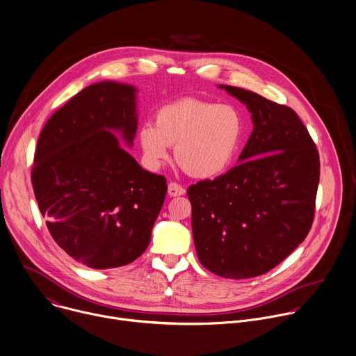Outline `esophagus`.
<instances>
[{"instance_id": "34e87169", "label": "esophagus", "mask_w": 356, "mask_h": 356, "mask_svg": "<svg viewBox=\"0 0 356 356\" xmlns=\"http://www.w3.org/2000/svg\"><path fill=\"white\" fill-rule=\"evenodd\" d=\"M184 193H186V190H184V187H181L180 184H177V183H175V181L169 183V186H168V194H169L170 197L183 195Z\"/></svg>"}]
</instances>
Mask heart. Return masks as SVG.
Instances as JSON below:
<instances>
[{"label":"heart","mask_w":356,"mask_h":356,"mask_svg":"<svg viewBox=\"0 0 356 356\" xmlns=\"http://www.w3.org/2000/svg\"><path fill=\"white\" fill-rule=\"evenodd\" d=\"M242 137V117L230 104L186 97L162 106L155 124L140 130V144L151 168H159L175 148L177 163L193 177L211 179L227 169Z\"/></svg>","instance_id":"obj_1"}]
</instances>
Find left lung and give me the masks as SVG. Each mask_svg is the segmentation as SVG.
<instances>
[{
    "label": "left lung",
    "instance_id": "1",
    "mask_svg": "<svg viewBox=\"0 0 356 356\" xmlns=\"http://www.w3.org/2000/svg\"><path fill=\"white\" fill-rule=\"evenodd\" d=\"M246 104L253 133L239 165L187 190L200 263L230 280L263 275L307 236L320 159L296 111L238 86L219 85Z\"/></svg>",
    "mask_w": 356,
    "mask_h": 356
}]
</instances>
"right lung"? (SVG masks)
Here are the masks:
<instances>
[{"instance_id": "1", "label": "right lung", "mask_w": 356, "mask_h": 356, "mask_svg": "<svg viewBox=\"0 0 356 356\" xmlns=\"http://www.w3.org/2000/svg\"><path fill=\"white\" fill-rule=\"evenodd\" d=\"M137 133L136 88L90 85L47 120L35 151L32 186L56 243L86 267L137 260L148 248L168 191L124 151Z\"/></svg>"}]
</instances>
